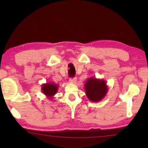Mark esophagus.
<instances>
[{
  "instance_id": "obj_1",
  "label": "esophagus",
  "mask_w": 148,
  "mask_h": 148,
  "mask_svg": "<svg viewBox=\"0 0 148 148\" xmlns=\"http://www.w3.org/2000/svg\"><path fill=\"white\" fill-rule=\"evenodd\" d=\"M69 82H70V83L75 84H76V82H77V79L76 78V77H74V78H70Z\"/></svg>"
}]
</instances>
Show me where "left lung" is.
<instances>
[{
    "label": "left lung",
    "instance_id": "obj_1",
    "mask_svg": "<svg viewBox=\"0 0 148 148\" xmlns=\"http://www.w3.org/2000/svg\"><path fill=\"white\" fill-rule=\"evenodd\" d=\"M87 98L91 102H100L106 96L108 87L103 79L91 77L87 79L84 86Z\"/></svg>",
    "mask_w": 148,
    "mask_h": 148
}]
</instances>
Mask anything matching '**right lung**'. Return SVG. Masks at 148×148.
<instances>
[{
  "label": "right lung",
  "mask_w": 148,
  "mask_h": 148,
  "mask_svg": "<svg viewBox=\"0 0 148 148\" xmlns=\"http://www.w3.org/2000/svg\"><path fill=\"white\" fill-rule=\"evenodd\" d=\"M41 88L42 92L46 95L47 98L52 101L53 96L57 93V91H58L59 86L55 83L47 82V83L42 84Z\"/></svg>",
  "instance_id": "right-lung-1"
}]
</instances>
